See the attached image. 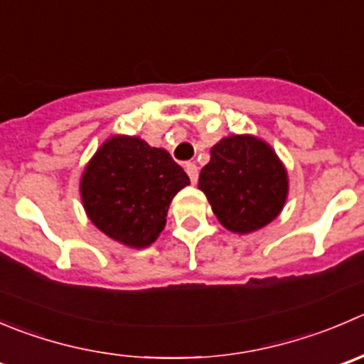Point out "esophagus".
I'll use <instances>...</instances> for the list:
<instances>
[{
    "label": "esophagus",
    "instance_id": "obj_1",
    "mask_svg": "<svg viewBox=\"0 0 364 364\" xmlns=\"http://www.w3.org/2000/svg\"><path fill=\"white\" fill-rule=\"evenodd\" d=\"M183 167H185V171H186V174H188L190 181H192L193 185H196V183H197V176H199V168H197V165L196 164H185V165H183Z\"/></svg>",
    "mask_w": 364,
    "mask_h": 364
}]
</instances>
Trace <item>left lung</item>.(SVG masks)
<instances>
[{
    "mask_svg": "<svg viewBox=\"0 0 364 364\" xmlns=\"http://www.w3.org/2000/svg\"><path fill=\"white\" fill-rule=\"evenodd\" d=\"M199 190L228 231L249 235L279 217L288 197V172L264 140L229 135L210 149Z\"/></svg>",
    "mask_w": 364,
    "mask_h": 364,
    "instance_id": "left-lung-1",
    "label": "left lung"
}]
</instances>
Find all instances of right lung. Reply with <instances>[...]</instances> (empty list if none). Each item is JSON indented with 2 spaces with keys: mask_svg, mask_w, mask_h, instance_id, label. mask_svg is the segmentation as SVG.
<instances>
[{
  "mask_svg": "<svg viewBox=\"0 0 364 364\" xmlns=\"http://www.w3.org/2000/svg\"><path fill=\"white\" fill-rule=\"evenodd\" d=\"M190 185L171 154L140 136L114 135L85 165L80 196L85 213L108 238L132 249L156 242L172 199Z\"/></svg>",
  "mask_w": 364,
  "mask_h": 364,
  "instance_id": "right-lung-1",
  "label": "right lung"
}]
</instances>
